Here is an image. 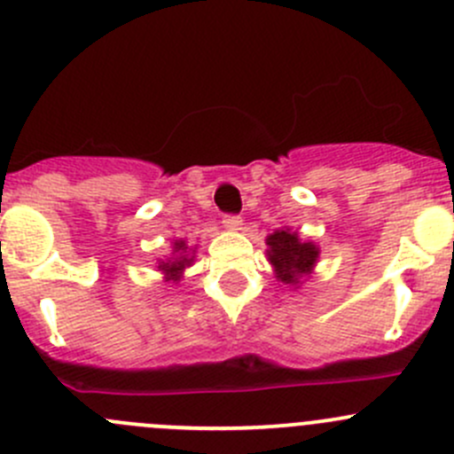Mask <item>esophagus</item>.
<instances>
[{"instance_id": "34e87169", "label": "esophagus", "mask_w": 454, "mask_h": 454, "mask_svg": "<svg viewBox=\"0 0 454 454\" xmlns=\"http://www.w3.org/2000/svg\"><path fill=\"white\" fill-rule=\"evenodd\" d=\"M223 226L228 228V231H239L241 228V223H244V219L239 217V215H231V213H226L223 215Z\"/></svg>"}]
</instances>
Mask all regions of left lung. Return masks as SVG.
I'll return each mask as SVG.
<instances>
[{
  "label": "left lung",
  "instance_id": "1",
  "mask_svg": "<svg viewBox=\"0 0 454 454\" xmlns=\"http://www.w3.org/2000/svg\"><path fill=\"white\" fill-rule=\"evenodd\" d=\"M270 261L277 268L278 278L283 283H296L301 274L309 272L318 256L314 244H303L299 235L290 231H277L268 237Z\"/></svg>",
  "mask_w": 454,
  "mask_h": 454
}]
</instances>
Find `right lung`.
I'll return each instance as SVG.
<instances>
[{
	"instance_id": "obj_1",
	"label": "right lung",
	"mask_w": 454,
	"mask_h": 454,
	"mask_svg": "<svg viewBox=\"0 0 454 454\" xmlns=\"http://www.w3.org/2000/svg\"><path fill=\"white\" fill-rule=\"evenodd\" d=\"M184 250H186L184 241H176V250H173V253H177L180 256L171 259L168 263H164V261H162V265H160V270H164V274H167L168 281H171V278H173V281H177V278H180V274H182V270H184L186 265L193 261V259H186V256L182 254Z\"/></svg>"
}]
</instances>
